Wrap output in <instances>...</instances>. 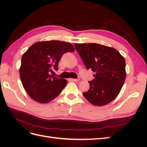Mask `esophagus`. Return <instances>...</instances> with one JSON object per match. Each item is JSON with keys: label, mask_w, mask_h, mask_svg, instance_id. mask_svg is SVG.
Returning <instances> with one entry per match:
<instances>
[{"label": "esophagus", "mask_w": 147, "mask_h": 147, "mask_svg": "<svg viewBox=\"0 0 147 147\" xmlns=\"http://www.w3.org/2000/svg\"><path fill=\"white\" fill-rule=\"evenodd\" d=\"M68 80L69 81H72V82H78L80 81L79 79H74V78H69Z\"/></svg>", "instance_id": "1"}]
</instances>
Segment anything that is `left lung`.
Wrapping results in <instances>:
<instances>
[{
    "instance_id": "8db88e82",
    "label": "left lung",
    "mask_w": 147,
    "mask_h": 147,
    "mask_svg": "<svg viewBox=\"0 0 147 147\" xmlns=\"http://www.w3.org/2000/svg\"><path fill=\"white\" fill-rule=\"evenodd\" d=\"M87 69L96 73L89 82L90 89L83 93L91 104L102 106L113 100L125 81L126 62L115 48L97 43H75Z\"/></svg>"
}]
</instances>
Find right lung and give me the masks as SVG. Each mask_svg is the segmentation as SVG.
Instances as JSON below:
<instances>
[{
	"label": "right lung",
	"mask_w": 147,
	"mask_h": 147,
	"mask_svg": "<svg viewBox=\"0 0 147 147\" xmlns=\"http://www.w3.org/2000/svg\"><path fill=\"white\" fill-rule=\"evenodd\" d=\"M72 44L59 40L38 42L30 46L22 56L20 78L28 94L35 101L46 104L58 96L67 81L50 74L58 70L64 53L73 52Z\"/></svg>",
	"instance_id": "1"
}]
</instances>
